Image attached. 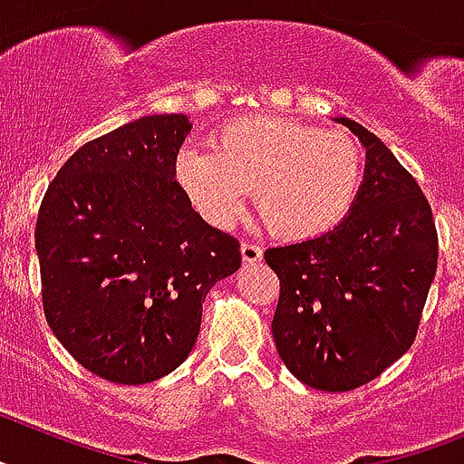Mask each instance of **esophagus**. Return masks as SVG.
<instances>
[{
  "mask_svg": "<svg viewBox=\"0 0 464 464\" xmlns=\"http://www.w3.org/2000/svg\"><path fill=\"white\" fill-rule=\"evenodd\" d=\"M241 258H244V263H258V260H263V248L258 244H251V241H241Z\"/></svg>",
  "mask_w": 464,
  "mask_h": 464,
  "instance_id": "34e87169",
  "label": "esophagus"
}]
</instances>
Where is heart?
<instances>
[{
    "instance_id": "heart-1",
    "label": "heart",
    "mask_w": 464,
    "mask_h": 464,
    "mask_svg": "<svg viewBox=\"0 0 464 464\" xmlns=\"http://www.w3.org/2000/svg\"><path fill=\"white\" fill-rule=\"evenodd\" d=\"M175 172L210 225L235 223L254 189L267 227L296 241L323 235L346 218L365 178V156L348 132L248 116L225 122L213 135V151L182 149Z\"/></svg>"
}]
</instances>
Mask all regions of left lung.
Returning a JSON list of instances; mask_svg holds the SVG:
<instances>
[{
    "mask_svg": "<svg viewBox=\"0 0 464 464\" xmlns=\"http://www.w3.org/2000/svg\"><path fill=\"white\" fill-rule=\"evenodd\" d=\"M365 144V178L348 216L313 239L266 251L279 277L273 336L305 386L353 392L412 346L439 260L427 197L379 137L336 118Z\"/></svg>",
    "mask_w": 464,
    "mask_h": 464,
    "instance_id": "1",
    "label": "left lung"
}]
</instances>
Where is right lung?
<instances>
[{"mask_svg": "<svg viewBox=\"0 0 464 464\" xmlns=\"http://www.w3.org/2000/svg\"><path fill=\"white\" fill-rule=\"evenodd\" d=\"M189 130L187 116L163 113L87 141L37 213L49 327L80 365L116 384L182 365L206 294L241 266L239 241L210 227L175 179Z\"/></svg>", "mask_w": 464, "mask_h": 464, "instance_id": "right-lung-1", "label": "right lung"}]
</instances>
